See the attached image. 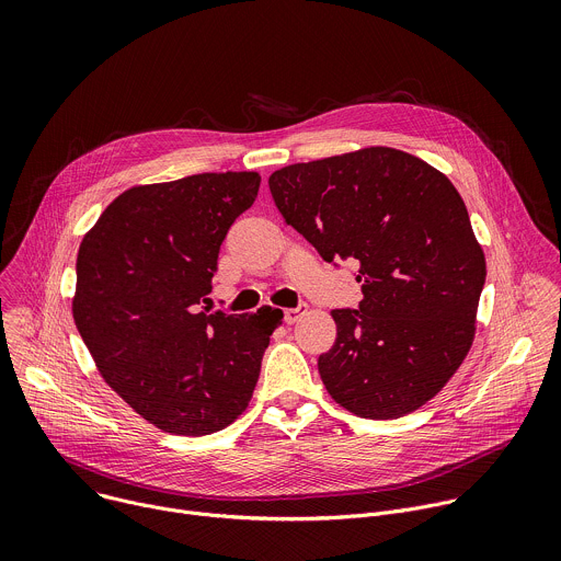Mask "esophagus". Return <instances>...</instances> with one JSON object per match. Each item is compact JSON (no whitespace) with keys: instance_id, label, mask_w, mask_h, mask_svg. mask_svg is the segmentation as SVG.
Wrapping results in <instances>:
<instances>
[{"instance_id":"obj_1","label":"esophagus","mask_w":561,"mask_h":561,"mask_svg":"<svg viewBox=\"0 0 561 561\" xmlns=\"http://www.w3.org/2000/svg\"><path fill=\"white\" fill-rule=\"evenodd\" d=\"M306 310H308L306 304H299V306H295V308H286V310H284V322H286V324H295L297 319H299Z\"/></svg>"}]
</instances>
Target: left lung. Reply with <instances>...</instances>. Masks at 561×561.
<instances>
[{
    "label": "left lung",
    "instance_id": "1",
    "mask_svg": "<svg viewBox=\"0 0 561 561\" xmlns=\"http://www.w3.org/2000/svg\"><path fill=\"white\" fill-rule=\"evenodd\" d=\"M268 186L324 262H359L364 299L333 310L337 340L317 362L327 390L368 420L417 411L463 362L486 282L457 188L383 146L286 167Z\"/></svg>",
    "mask_w": 561,
    "mask_h": 561
}]
</instances>
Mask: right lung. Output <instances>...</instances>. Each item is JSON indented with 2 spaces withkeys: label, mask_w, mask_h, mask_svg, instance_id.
<instances>
[{
  "label": "right lung",
  "mask_w": 561,
  "mask_h": 561,
  "mask_svg": "<svg viewBox=\"0 0 561 561\" xmlns=\"http://www.w3.org/2000/svg\"><path fill=\"white\" fill-rule=\"evenodd\" d=\"M257 173H202L122 193L82 239L72 317L106 383L173 435H208L251 402L284 312H206L219 247Z\"/></svg>",
  "instance_id": "right-lung-1"
}]
</instances>
